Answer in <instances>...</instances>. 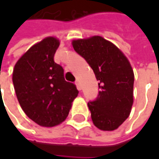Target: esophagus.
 Wrapping results in <instances>:
<instances>
[{
  "mask_svg": "<svg viewBox=\"0 0 159 159\" xmlns=\"http://www.w3.org/2000/svg\"><path fill=\"white\" fill-rule=\"evenodd\" d=\"M75 84H76V86H77V89H78V90H81V85H80L79 81H78V80H76Z\"/></svg>",
  "mask_w": 159,
  "mask_h": 159,
  "instance_id": "esophagus-1",
  "label": "esophagus"
}]
</instances>
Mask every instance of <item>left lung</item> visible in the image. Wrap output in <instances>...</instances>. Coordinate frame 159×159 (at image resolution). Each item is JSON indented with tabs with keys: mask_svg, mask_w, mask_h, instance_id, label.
<instances>
[{
	"mask_svg": "<svg viewBox=\"0 0 159 159\" xmlns=\"http://www.w3.org/2000/svg\"><path fill=\"white\" fill-rule=\"evenodd\" d=\"M75 50L94 71L100 89L95 100L87 103L96 127L117 129L129 117L134 102V75L123 53L99 36L73 41Z\"/></svg>",
	"mask_w": 159,
	"mask_h": 159,
	"instance_id": "8db88e82",
	"label": "left lung"
}]
</instances>
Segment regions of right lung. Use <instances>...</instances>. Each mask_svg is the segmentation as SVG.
Returning a JSON list of instances; mask_svg holds the SVG:
<instances>
[{
  "label": "right lung",
  "mask_w": 159,
  "mask_h": 159,
  "mask_svg": "<svg viewBox=\"0 0 159 159\" xmlns=\"http://www.w3.org/2000/svg\"><path fill=\"white\" fill-rule=\"evenodd\" d=\"M59 45L55 38L44 39L18 60L13 72L21 108L28 118L44 127L61 123L78 95L76 85L65 81L63 68L54 61Z\"/></svg>",
  "instance_id": "obj_1"
}]
</instances>
